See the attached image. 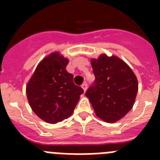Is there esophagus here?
<instances>
[{"instance_id":"esophagus-1","label":"esophagus","mask_w":160,"mask_h":160,"mask_svg":"<svg viewBox=\"0 0 160 160\" xmlns=\"http://www.w3.org/2000/svg\"><path fill=\"white\" fill-rule=\"evenodd\" d=\"M82 88L83 89V90H84V91H86L87 89V82L83 83V84L82 85Z\"/></svg>"}]
</instances>
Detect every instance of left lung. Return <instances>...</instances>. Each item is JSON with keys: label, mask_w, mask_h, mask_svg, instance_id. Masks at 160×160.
I'll use <instances>...</instances> for the list:
<instances>
[{"label": "left lung", "mask_w": 160, "mask_h": 160, "mask_svg": "<svg viewBox=\"0 0 160 160\" xmlns=\"http://www.w3.org/2000/svg\"><path fill=\"white\" fill-rule=\"evenodd\" d=\"M95 76L87 90L96 115L107 122H115L132 108L138 92V80L128 64L116 56L101 54L91 59Z\"/></svg>", "instance_id": "8db88e82"}]
</instances>
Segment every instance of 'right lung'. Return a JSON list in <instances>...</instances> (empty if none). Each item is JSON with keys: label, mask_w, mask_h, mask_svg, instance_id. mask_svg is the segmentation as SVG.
<instances>
[{"label": "right lung", "mask_w": 160, "mask_h": 160, "mask_svg": "<svg viewBox=\"0 0 160 160\" xmlns=\"http://www.w3.org/2000/svg\"><path fill=\"white\" fill-rule=\"evenodd\" d=\"M69 60L54 52L42 59L26 86L32 111L48 123L62 122L73 114L84 90L66 70Z\"/></svg>", "instance_id": "right-lung-1"}]
</instances>
